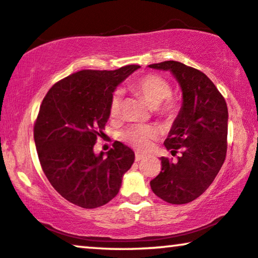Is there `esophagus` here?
<instances>
[{
  "label": "esophagus",
  "mask_w": 258,
  "mask_h": 258,
  "mask_svg": "<svg viewBox=\"0 0 258 258\" xmlns=\"http://www.w3.org/2000/svg\"><path fill=\"white\" fill-rule=\"evenodd\" d=\"M143 159H145V155L144 154H140V153H137L136 154V161H141Z\"/></svg>",
  "instance_id": "obj_1"
}]
</instances>
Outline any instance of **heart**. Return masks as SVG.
Here are the masks:
<instances>
[{"label": "heart", "instance_id": "heart-1", "mask_svg": "<svg viewBox=\"0 0 258 258\" xmlns=\"http://www.w3.org/2000/svg\"><path fill=\"white\" fill-rule=\"evenodd\" d=\"M133 90L144 98L145 101L153 107L158 113L167 117H173L177 112V103L170 99L172 86L166 78L157 74H148L138 79L133 84ZM121 97L115 92L112 96L110 104V113L112 117L118 115L120 112ZM155 131L150 126H137L124 133V139L138 150H146L151 141L155 138Z\"/></svg>", "mask_w": 258, "mask_h": 258}]
</instances>
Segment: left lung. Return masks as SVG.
Masks as SVG:
<instances>
[{
    "instance_id": "1",
    "label": "left lung",
    "mask_w": 258,
    "mask_h": 258,
    "mask_svg": "<svg viewBox=\"0 0 258 258\" xmlns=\"http://www.w3.org/2000/svg\"><path fill=\"white\" fill-rule=\"evenodd\" d=\"M148 68L169 71L179 83L182 104L165 146L177 161L162 157L161 172L151 181L153 193L172 205H183L205 193L227 153L228 107L214 83L197 69L167 60Z\"/></svg>"
}]
</instances>
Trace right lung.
I'll list each match as a JSON object with an SVG mask.
<instances>
[{"label": "right lung", "instance_id": "add662e5", "mask_svg": "<svg viewBox=\"0 0 258 258\" xmlns=\"http://www.w3.org/2000/svg\"><path fill=\"white\" fill-rule=\"evenodd\" d=\"M139 68L78 71L56 83L42 101L34 130L39 162L52 187L76 206L92 209L110 202L134 162V152L122 143L106 154L93 147L110 118L115 89Z\"/></svg>", "mask_w": 258, "mask_h": 258}]
</instances>
